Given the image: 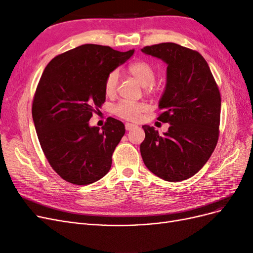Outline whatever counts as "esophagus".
<instances>
[{
	"instance_id": "esophagus-1",
	"label": "esophagus",
	"mask_w": 253,
	"mask_h": 253,
	"mask_svg": "<svg viewBox=\"0 0 253 253\" xmlns=\"http://www.w3.org/2000/svg\"><path fill=\"white\" fill-rule=\"evenodd\" d=\"M135 127H136V126L133 125V124H126V131H131V129H133Z\"/></svg>"
}]
</instances>
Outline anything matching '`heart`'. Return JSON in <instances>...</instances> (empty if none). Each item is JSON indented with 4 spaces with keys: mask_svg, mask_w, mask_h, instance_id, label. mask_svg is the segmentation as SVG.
<instances>
[{
    "mask_svg": "<svg viewBox=\"0 0 253 253\" xmlns=\"http://www.w3.org/2000/svg\"><path fill=\"white\" fill-rule=\"evenodd\" d=\"M127 72L143 86L147 93H155L159 89L158 84L154 81L156 77L155 68L147 61H136L127 66ZM118 85V72L113 71L108 74L104 80V91L108 96H114ZM149 109V105L143 102H131L121 100L114 105L113 111L118 117L128 121H137L141 113Z\"/></svg>",
    "mask_w": 253,
    "mask_h": 253,
    "instance_id": "obj_1",
    "label": "heart"
}]
</instances>
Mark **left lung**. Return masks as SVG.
Masks as SVG:
<instances>
[{"mask_svg":"<svg viewBox=\"0 0 253 253\" xmlns=\"http://www.w3.org/2000/svg\"><path fill=\"white\" fill-rule=\"evenodd\" d=\"M141 50L168 64L157 119L170 124L164 135L153 126H142L145 138L140 144L141 157L145 167L160 178L188 179L208 162L217 144L219 89L198 51L175 43L155 44Z\"/></svg>","mask_w":253,"mask_h":253,"instance_id":"1","label":"left lung"}]
</instances>
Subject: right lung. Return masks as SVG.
I'll return each mask as SVG.
<instances>
[{"mask_svg":"<svg viewBox=\"0 0 253 253\" xmlns=\"http://www.w3.org/2000/svg\"><path fill=\"white\" fill-rule=\"evenodd\" d=\"M133 53L84 44L45 67L34 96L33 119L45 157L64 180L89 185L110 171L125 125L109 117L100 129L88 121L105 101V77Z\"/></svg>","mask_w":253,"mask_h":253,"instance_id":"obj_1","label":"right lung"}]
</instances>
